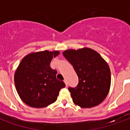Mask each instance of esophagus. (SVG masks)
Masks as SVG:
<instances>
[{
    "label": "esophagus",
    "mask_w": 130,
    "mask_h": 130,
    "mask_svg": "<svg viewBox=\"0 0 130 130\" xmlns=\"http://www.w3.org/2000/svg\"><path fill=\"white\" fill-rule=\"evenodd\" d=\"M64 82H65L66 86H68V82H67V80H66V79H65V80H64Z\"/></svg>",
    "instance_id": "1"
}]
</instances>
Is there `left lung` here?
<instances>
[{"label":"left lung","mask_w":130,"mask_h":130,"mask_svg":"<svg viewBox=\"0 0 130 130\" xmlns=\"http://www.w3.org/2000/svg\"><path fill=\"white\" fill-rule=\"evenodd\" d=\"M62 54L79 77L76 87L68 88L74 103L82 108H90L102 102L111 86L110 69L102 57L89 48L69 49Z\"/></svg>","instance_id":"1"}]
</instances>
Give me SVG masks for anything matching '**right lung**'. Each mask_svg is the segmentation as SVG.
Returning a JSON list of instances; mask_svg holds the SVG:
<instances>
[{
    "label": "right lung",
    "instance_id": "1",
    "mask_svg": "<svg viewBox=\"0 0 130 130\" xmlns=\"http://www.w3.org/2000/svg\"><path fill=\"white\" fill-rule=\"evenodd\" d=\"M59 51L31 53L22 59L14 74L16 89L27 105L43 108L55 102L65 83L56 79L57 71L50 67Z\"/></svg>",
    "mask_w": 130,
    "mask_h": 130
}]
</instances>
